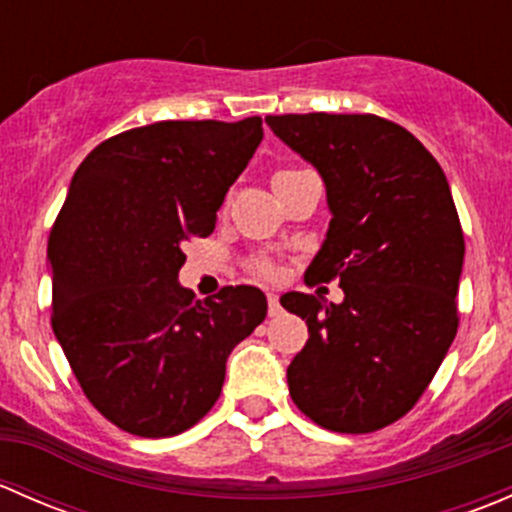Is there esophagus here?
<instances>
[{
	"instance_id": "34e87169",
	"label": "esophagus",
	"mask_w": 512,
	"mask_h": 512,
	"mask_svg": "<svg viewBox=\"0 0 512 512\" xmlns=\"http://www.w3.org/2000/svg\"><path fill=\"white\" fill-rule=\"evenodd\" d=\"M267 312H270V317H277V314L282 312L280 307V299H277V294H267Z\"/></svg>"
}]
</instances>
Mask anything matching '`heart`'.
I'll list each match as a JSON object with an SVG mask.
<instances>
[{
	"label": "heart",
	"instance_id": "obj_1",
	"mask_svg": "<svg viewBox=\"0 0 512 512\" xmlns=\"http://www.w3.org/2000/svg\"><path fill=\"white\" fill-rule=\"evenodd\" d=\"M287 173H294V170H280V173H277V175H287ZM277 175H275V178H277Z\"/></svg>",
	"mask_w": 512,
	"mask_h": 512
}]
</instances>
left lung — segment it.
I'll return each mask as SVG.
<instances>
[{"label": "left lung", "mask_w": 512, "mask_h": 512, "mask_svg": "<svg viewBox=\"0 0 512 512\" xmlns=\"http://www.w3.org/2000/svg\"><path fill=\"white\" fill-rule=\"evenodd\" d=\"M317 168L332 213L307 275L337 277L339 304L287 292L309 339L287 366L289 396L314 423L369 433L414 409L458 329L463 230L436 158L371 113L267 116Z\"/></svg>", "instance_id": "obj_1"}]
</instances>
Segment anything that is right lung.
<instances>
[{"instance_id": "right-lung-1", "label": "right lung", "mask_w": 512, "mask_h": 512, "mask_svg": "<svg viewBox=\"0 0 512 512\" xmlns=\"http://www.w3.org/2000/svg\"><path fill=\"white\" fill-rule=\"evenodd\" d=\"M262 141V118L160 121L96 146L49 235L56 339L86 399L118 428L163 438L218 401L232 349L267 314L257 287L195 299L178 282Z\"/></svg>"}]
</instances>
